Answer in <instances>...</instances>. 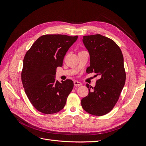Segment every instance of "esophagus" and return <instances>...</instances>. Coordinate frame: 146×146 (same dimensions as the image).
I'll return each instance as SVG.
<instances>
[{
	"instance_id": "1",
	"label": "esophagus",
	"mask_w": 146,
	"mask_h": 146,
	"mask_svg": "<svg viewBox=\"0 0 146 146\" xmlns=\"http://www.w3.org/2000/svg\"><path fill=\"white\" fill-rule=\"evenodd\" d=\"M74 86H81L82 85V83L81 82H78V81H74Z\"/></svg>"
}]
</instances>
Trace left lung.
I'll list each match as a JSON object with an SVG mask.
<instances>
[{"label": "left lung", "instance_id": "left-lung-1", "mask_svg": "<svg viewBox=\"0 0 146 146\" xmlns=\"http://www.w3.org/2000/svg\"><path fill=\"white\" fill-rule=\"evenodd\" d=\"M82 41L90 57L87 73L94 72L99 79L94 88L86 85L89 93L82 107L92 115L103 116L113 108L125 85L123 55L115 42L101 35L84 36Z\"/></svg>", "mask_w": 146, "mask_h": 146}]
</instances>
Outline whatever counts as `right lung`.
Returning <instances> with one entry per match:
<instances>
[{
	"mask_svg": "<svg viewBox=\"0 0 146 146\" xmlns=\"http://www.w3.org/2000/svg\"><path fill=\"white\" fill-rule=\"evenodd\" d=\"M78 36L45 35L36 39L23 60L21 78L25 94L38 111L54 114L61 111L74 87L71 80H56L57 67Z\"/></svg>",
	"mask_w": 146,
	"mask_h": 146,
	"instance_id": "obj_1",
	"label": "right lung"
}]
</instances>
